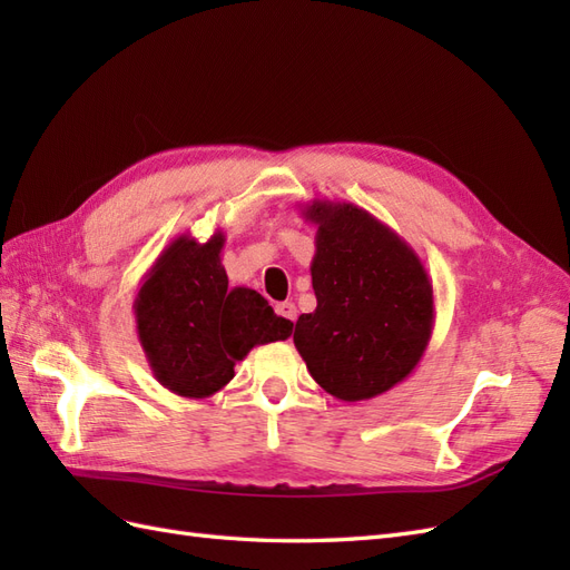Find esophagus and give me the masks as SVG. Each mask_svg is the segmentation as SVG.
<instances>
[{"label":"esophagus","instance_id":"esophagus-1","mask_svg":"<svg viewBox=\"0 0 570 570\" xmlns=\"http://www.w3.org/2000/svg\"><path fill=\"white\" fill-rule=\"evenodd\" d=\"M275 314L283 316V318L289 321V323H295V318H297V306L292 304V302H281V304H275Z\"/></svg>","mask_w":570,"mask_h":570}]
</instances>
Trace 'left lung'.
Returning a JSON list of instances; mask_svg holds the SVG:
<instances>
[{"label":"left lung","instance_id":"obj_1","mask_svg":"<svg viewBox=\"0 0 570 570\" xmlns=\"http://www.w3.org/2000/svg\"><path fill=\"white\" fill-rule=\"evenodd\" d=\"M314 223L316 312L302 314L295 347L314 381L342 402L392 390L419 366L435 325L433 283L419 254L350 202L302 206Z\"/></svg>","mask_w":570,"mask_h":570}]
</instances>
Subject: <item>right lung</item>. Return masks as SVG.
<instances>
[{"label": "right lung", "instance_id": "1", "mask_svg": "<svg viewBox=\"0 0 570 570\" xmlns=\"http://www.w3.org/2000/svg\"><path fill=\"white\" fill-rule=\"evenodd\" d=\"M226 235H178L151 264L135 297L137 337L157 381L204 400L226 387L256 344L287 340L292 323L252 287H228Z\"/></svg>", "mask_w": 570, "mask_h": 570}]
</instances>
